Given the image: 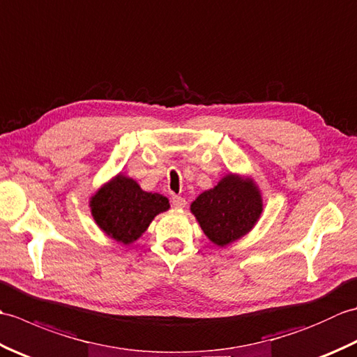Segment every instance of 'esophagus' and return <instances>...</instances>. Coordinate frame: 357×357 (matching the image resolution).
Here are the masks:
<instances>
[{
	"instance_id": "obj_1",
	"label": "esophagus",
	"mask_w": 357,
	"mask_h": 357,
	"mask_svg": "<svg viewBox=\"0 0 357 357\" xmlns=\"http://www.w3.org/2000/svg\"><path fill=\"white\" fill-rule=\"evenodd\" d=\"M185 204H187V201L183 198V196H178V195L172 196V206L174 208H184Z\"/></svg>"
}]
</instances>
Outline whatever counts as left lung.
<instances>
[{
  "label": "left lung",
  "instance_id": "1",
  "mask_svg": "<svg viewBox=\"0 0 357 357\" xmlns=\"http://www.w3.org/2000/svg\"><path fill=\"white\" fill-rule=\"evenodd\" d=\"M261 211L262 201L256 187L233 174L199 195L192 204V213L216 245H227L244 236L252 230Z\"/></svg>",
  "mask_w": 357,
  "mask_h": 357
}]
</instances>
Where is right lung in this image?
Segmentation results:
<instances>
[{"mask_svg":"<svg viewBox=\"0 0 357 357\" xmlns=\"http://www.w3.org/2000/svg\"><path fill=\"white\" fill-rule=\"evenodd\" d=\"M90 204L100 229L123 244L138 239L153 218L170 207L165 196L142 192L133 179L121 174L104 185Z\"/></svg>","mask_w":357,"mask_h":357,"instance_id":"1","label":"right lung"}]
</instances>
